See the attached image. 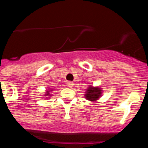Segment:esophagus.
<instances>
[{
    "instance_id": "1",
    "label": "esophagus",
    "mask_w": 148,
    "mask_h": 148,
    "mask_svg": "<svg viewBox=\"0 0 148 148\" xmlns=\"http://www.w3.org/2000/svg\"><path fill=\"white\" fill-rule=\"evenodd\" d=\"M66 86H67L69 88H71V87H73V83L71 82H68L67 83H66Z\"/></svg>"
}]
</instances>
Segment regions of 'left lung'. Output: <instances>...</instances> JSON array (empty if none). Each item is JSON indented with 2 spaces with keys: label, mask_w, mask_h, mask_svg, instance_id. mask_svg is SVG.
I'll list each match as a JSON object with an SVG mask.
<instances>
[{
  "label": "left lung",
  "mask_w": 148,
  "mask_h": 148,
  "mask_svg": "<svg viewBox=\"0 0 148 148\" xmlns=\"http://www.w3.org/2000/svg\"><path fill=\"white\" fill-rule=\"evenodd\" d=\"M85 98L89 101H96L101 95V90L99 87H90L85 92Z\"/></svg>",
  "instance_id": "8db88e82"
}]
</instances>
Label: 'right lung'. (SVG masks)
Listing matches in <instances>:
<instances>
[{
    "instance_id": "1",
    "label": "right lung",
    "mask_w": 148,
    "mask_h": 148,
    "mask_svg": "<svg viewBox=\"0 0 148 148\" xmlns=\"http://www.w3.org/2000/svg\"><path fill=\"white\" fill-rule=\"evenodd\" d=\"M52 90V89H51V90ZM46 95H49V91H47V92H46ZM48 96H49V95H48ZM49 96H50V95H49Z\"/></svg>"
}]
</instances>
